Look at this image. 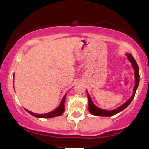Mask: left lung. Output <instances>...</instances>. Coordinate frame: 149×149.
Masks as SVG:
<instances>
[{
    "instance_id": "8db88e82",
    "label": "left lung",
    "mask_w": 149,
    "mask_h": 149,
    "mask_svg": "<svg viewBox=\"0 0 149 149\" xmlns=\"http://www.w3.org/2000/svg\"><path fill=\"white\" fill-rule=\"evenodd\" d=\"M127 55L128 59H129V61L132 63V65L133 68H134V71H135L134 74H135V78H136V81H135V85L134 87V90H134V92H133L132 96L131 98L130 99V100H128V101H127L125 103L123 104L121 107H120L119 108H118V109H115V110L106 111V110H103V109H99L98 107H97L96 106L93 104V102H92L91 98H90L89 94L87 93L88 94V101H89V111H90V113L92 114V115L98 116H106V117H109V116H112L113 115H116V114H117L118 113L120 112L121 111L124 110V109L131 103L133 99H134L135 93H136V88H137L138 85H139V67H138L137 63H136V61H135L134 57L132 56V54H127Z\"/></svg>"
}]
</instances>
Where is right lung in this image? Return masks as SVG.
<instances>
[{
  "label": "right lung",
  "mask_w": 149,
  "mask_h": 149,
  "mask_svg": "<svg viewBox=\"0 0 149 149\" xmlns=\"http://www.w3.org/2000/svg\"><path fill=\"white\" fill-rule=\"evenodd\" d=\"M65 99H66V95L63 97L62 100H61V103H60V105L59 106V107L57 108L56 109H54L53 111H51L48 113H45V114H41V115H39V114H36V113H33L29 111L26 110V109H25L26 111L27 112L29 113L30 114H31L32 116H35V117L36 118H52V117H56V116H61V114L63 113L64 112L65 109H64V101H65Z\"/></svg>",
  "instance_id": "add662e5"
}]
</instances>
